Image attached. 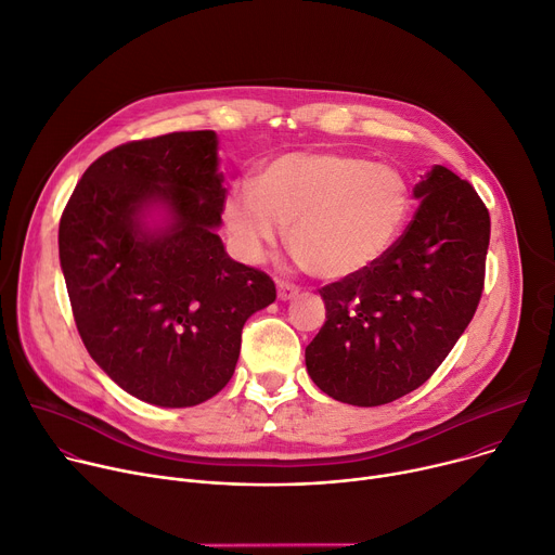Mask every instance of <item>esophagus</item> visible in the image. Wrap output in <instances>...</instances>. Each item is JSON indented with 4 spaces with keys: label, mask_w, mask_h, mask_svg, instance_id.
<instances>
[{
    "label": "esophagus",
    "mask_w": 555,
    "mask_h": 555,
    "mask_svg": "<svg viewBox=\"0 0 555 555\" xmlns=\"http://www.w3.org/2000/svg\"><path fill=\"white\" fill-rule=\"evenodd\" d=\"M276 289H279V299H281V301H289V299H294V297H297V294L301 292L299 285L287 283V281H279V283H276Z\"/></svg>",
    "instance_id": "obj_1"
}]
</instances>
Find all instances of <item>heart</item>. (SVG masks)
<instances>
[{
	"label": "heart",
	"instance_id": "heart-1",
	"mask_svg": "<svg viewBox=\"0 0 555 555\" xmlns=\"http://www.w3.org/2000/svg\"><path fill=\"white\" fill-rule=\"evenodd\" d=\"M411 209L403 176L363 156L285 154L251 182H236L223 203L234 251L258 263L289 228V247L321 279H346L395 245Z\"/></svg>",
	"mask_w": 555,
	"mask_h": 555
}]
</instances>
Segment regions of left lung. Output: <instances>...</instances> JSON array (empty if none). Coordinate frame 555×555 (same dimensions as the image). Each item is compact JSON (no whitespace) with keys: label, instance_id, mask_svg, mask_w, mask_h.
Here are the masks:
<instances>
[{"label":"left lung","instance_id":"left-lung-1","mask_svg":"<svg viewBox=\"0 0 555 555\" xmlns=\"http://www.w3.org/2000/svg\"><path fill=\"white\" fill-rule=\"evenodd\" d=\"M420 207L384 258L319 289L325 323L306 348L332 399L382 405L420 388L449 357L485 289L489 209L473 184L435 165Z\"/></svg>","mask_w":555,"mask_h":555}]
</instances>
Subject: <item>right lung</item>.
Here are the masks:
<instances>
[{
  "instance_id": "right-lung-1",
  "label": "right lung",
  "mask_w": 555,
  "mask_h": 555,
  "mask_svg": "<svg viewBox=\"0 0 555 555\" xmlns=\"http://www.w3.org/2000/svg\"><path fill=\"white\" fill-rule=\"evenodd\" d=\"M214 131L133 140L100 156L60 218V263L80 337L129 395L188 409L234 375L245 321L274 281L216 234L225 188ZM160 206L166 225L143 216Z\"/></svg>"
}]
</instances>
